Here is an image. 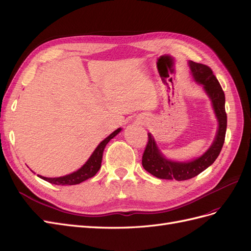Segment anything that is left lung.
Instances as JSON below:
<instances>
[{
  "label": "left lung",
  "instance_id": "8db88e82",
  "mask_svg": "<svg viewBox=\"0 0 251 251\" xmlns=\"http://www.w3.org/2000/svg\"><path fill=\"white\" fill-rule=\"evenodd\" d=\"M188 64L195 80L203 85L205 92L210 98L219 123L218 132L210 148L199 158L187 162L166 159L159 151L153 136L149 133V141L142 155V166L147 172L159 179L183 181L198 176L215 162L224 144L227 126L224 91L208 66L195 63L193 60H189Z\"/></svg>",
  "mask_w": 251,
  "mask_h": 251
}]
</instances>
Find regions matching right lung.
<instances>
[{
  "label": "right lung",
  "mask_w": 251,
  "mask_h": 251,
  "mask_svg": "<svg viewBox=\"0 0 251 251\" xmlns=\"http://www.w3.org/2000/svg\"><path fill=\"white\" fill-rule=\"evenodd\" d=\"M121 131V128H117L116 131H114L111 135H109L107 138L103 139L98 147L95 149L93 151V154L91 155V157L88 159V161L83 164L81 168L74 172L72 174L66 175V176L63 177H57V178H47V177H43L37 175L40 178L43 180L49 182V183L55 184V185H74V184H79L82 181H85L89 178H92L95 176L96 173L100 171V166H101V160H102V154H103V150L107 146L108 142L115 137V136Z\"/></svg>",
  "instance_id": "add662e5"
}]
</instances>
